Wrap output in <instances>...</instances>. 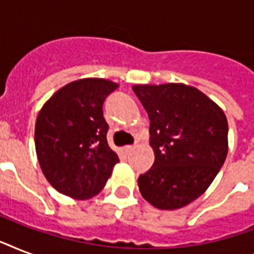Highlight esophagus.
I'll use <instances>...</instances> for the list:
<instances>
[{
  "label": "esophagus",
  "instance_id": "esophagus-1",
  "mask_svg": "<svg viewBox=\"0 0 254 254\" xmlns=\"http://www.w3.org/2000/svg\"><path fill=\"white\" fill-rule=\"evenodd\" d=\"M133 149H134V147L131 146V145H127V146L123 147V151H124V153H125V154H129V153H130V151L133 150Z\"/></svg>",
  "mask_w": 254,
  "mask_h": 254
}]
</instances>
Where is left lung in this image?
<instances>
[{"instance_id": "8db88e82", "label": "left lung", "mask_w": 254, "mask_h": 254, "mask_svg": "<svg viewBox=\"0 0 254 254\" xmlns=\"http://www.w3.org/2000/svg\"><path fill=\"white\" fill-rule=\"evenodd\" d=\"M150 120L155 161L138 178L139 192L159 209H177L212 183L228 153L224 112L190 85H134Z\"/></svg>"}]
</instances>
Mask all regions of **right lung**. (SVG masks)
<instances>
[{
  "label": "right lung",
  "instance_id": "add662e5",
  "mask_svg": "<svg viewBox=\"0 0 254 254\" xmlns=\"http://www.w3.org/2000/svg\"><path fill=\"white\" fill-rule=\"evenodd\" d=\"M119 85L81 79L55 92L35 124V150L50 185L73 199L101 191L120 159L107 141L103 104Z\"/></svg>",
  "mask_w": 254,
  "mask_h": 254
}]
</instances>
